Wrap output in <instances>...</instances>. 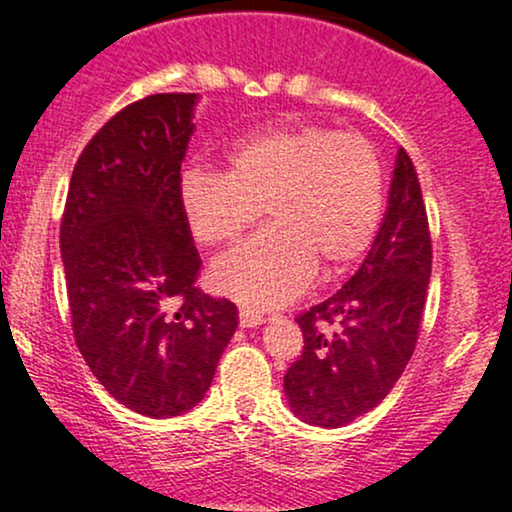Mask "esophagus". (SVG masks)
Here are the masks:
<instances>
[{"mask_svg": "<svg viewBox=\"0 0 512 512\" xmlns=\"http://www.w3.org/2000/svg\"><path fill=\"white\" fill-rule=\"evenodd\" d=\"M238 317H240V327H260L264 322V315L255 313V310H248V308L240 310Z\"/></svg>", "mask_w": 512, "mask_h": 512, "instance_id": "1", "label": "esophagus"}]
</instances>
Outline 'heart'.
<instances>
[{"mask_svg":"<svg viewBox=\"0 0 512 512\" xmlns=\"http://www.w3.org/2000/svg\"><path fill=\"white\" fill-rule=\"evenodd\" d=\"M180 207L207 248L236 243L264 209L267 231L221 257L211 281L248 308H279L305 291L317 264L332 276L366 255L383 219V166L358 134L267 127L228 149L223 173L187 170Z\"/></svg>","mask_w":512,"mask_h":512,"instance_id":"1","label":"heart"}]
</instances>
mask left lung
<instances>
[{"label": "left lung", "instance_id": "left-lung-1", "mask_svg": "<svg viewBox=\"0 0 512 512\" xmlns=\"http://www.w3.org/2000/svg\"><path fill=\"white\" fill-rule=\"evenodd\" d=\"M431 257L419 178L399 149L385 219L361 269L296 317L305 346L284 392L298 419L339 428L383 402L419 339Z\"/></svg>", "mask_w": 512, "mask_h": 512}]
</instances>
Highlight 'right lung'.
I'll use <instances>...</instances> for the list:
<instances>
[{
  "label": "right lung",
  "mask_w": 512,
  "mask_h": 512,
  "mask_svg": "<svg viewBox=\"0 0 512 512\" xmlns=\"http://www.w3.org/2000/svg\"><path fill=\"white\" fill-rule=\"evenodd\" d=\"M197 93H154L98 129L76 161L60 226L76 346L117 402L151 419L207 395L238 308L195 286L180 207Z\"/></svg>",
  "instance_id": "right-lung-1"
}]
</instances>
